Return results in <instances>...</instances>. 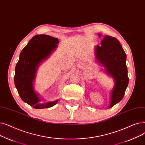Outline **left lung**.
Instances as JSON below:
<instances>
[{"label":"left lung","instance_id":"left-lung-1","mask_svg":"<svg viewBox=\"0 0 145 145\" xmlns=\"http://www.w3.org/2000/svg\"><path fill=\"white\" fill-rule=\"evenodd\" d=\"M99 37L101 34H98ZM101 46L97 45L95 57L99 63L105 67V71L114 79L115 85L111 92V102L108 108L119 103L124 97L129 84L126 54L115 37L104 36Z\"/></svg>","mask_w":145,"mask_h":145}]
</instances>
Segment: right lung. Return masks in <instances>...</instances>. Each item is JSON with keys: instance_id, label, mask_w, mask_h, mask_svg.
<instances>
[{"instance_id": "add662e5", "label": "right lung", "mask_w": 145, "mask_h": 145, "mask_svg": "<svg viewBox=\"0 0 145 145\" xmlns=\"http://www.w3.org/2000/svg\"><path fill=\"white\" fill-rule=\"evenodd\" d=\"M57 38L41 34L31 39L21 51L15 67V85L19 95L25 103L36 109L52 107L58 102L40 103L41 99L34 88L38 67L57 47Z\"/></svg>"}]
</instances>
